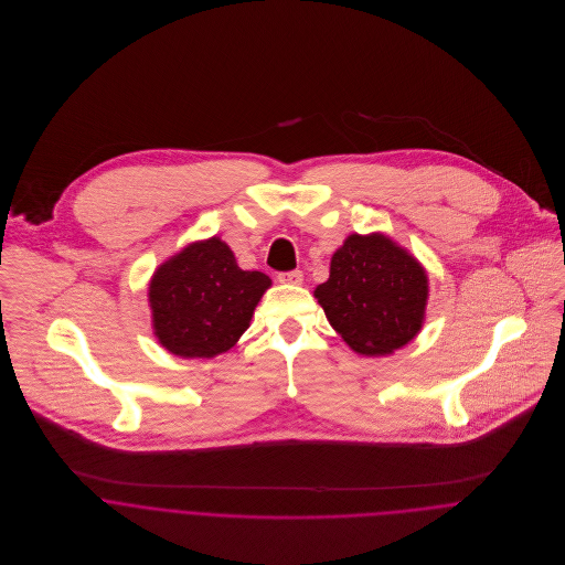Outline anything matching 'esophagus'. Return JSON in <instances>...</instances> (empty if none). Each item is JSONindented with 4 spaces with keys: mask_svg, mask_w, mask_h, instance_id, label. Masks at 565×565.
I'll use <instances>...</instances> for the list:
<instances>
[{
    "mask_svg": "<svg viewBox=\"0 0 565 565\" xmlns=\"http://www.w3.org/2000/svg\"><path fill=\"white\" fill-rule=\"evenodd\" d=\"M278 280H280V282H287V285H302V280H305V274H302L300 269L280 271V274H278Z\"/></svg>",
    "mask_w": 565,
    "mask_h": 565,
    "instance_id": "34e87169",
    "label": "esophagus"
}]
</instances>
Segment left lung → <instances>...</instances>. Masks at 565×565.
Returning a JSON list of instances; mask_svg holds the SVG:
<instances>
[{
  "label": "left lung",
  "instance_id": "1",
  "mask_svg": "<svg viewBox=\"0 0 565 565\" xmlns=\"http://www.w3.org/2000/svg\"><path fill=\"white\" fill-rule=\"evenodd\" d=\"M428 285L413 256L383 235H350L316 289L330 326L359 354H390L422 328Z\"/></svg>",
  "mask_w": 565,
  "mask_h": 565
}]
</instances>
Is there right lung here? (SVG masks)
Segmentation results:
<instances>
[{
    "instance_id": "obj_1",
    "label": "right lung",
    "mask_w": 565,
    "mask_h": 565,
    "mask_svg": "<svg viewBox=\"0 0 565 565\" xmlns=\"http://www.w3.org/2000/svg\"><path fill=\"white\" fill-rule=\"evenodd\" d=\"M269 285L267 274L243 271L233 249L217 237L184 247L159 267L150 285L162 345L189 359L231 350Z\"/></svg>"
}]
</instances>
